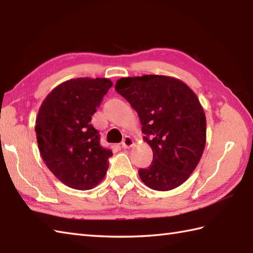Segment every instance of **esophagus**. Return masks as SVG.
Here are the masks:
<instances>
[{
    "label": "esophagus",
    "instance_id": "obj_1",
    "mask_svg": "<svg viewBox=\"0 0 253 253\" xmlns=\"http://www.w3.org/2000/svg\"><path fill=\"white\" fill-rule=\"evenodd\" d=\"M133 146V140L129 137V136H125V138L123 139L122 141V147L124 149H129Z\"/></svg>",
    "mask_w": 253,
    "mask_h": 253
}]
</instances>
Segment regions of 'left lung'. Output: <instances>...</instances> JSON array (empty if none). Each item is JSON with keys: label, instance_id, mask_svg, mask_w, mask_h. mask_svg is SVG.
Here are the masks:
<instances>
[{"label": "left lung", "instance_id": "8db88e82", "mask_svg": "<svg viewBox=\"0 0 253 253\" xmlns=\"http://www.w3.org/2000/svg\"><path fill=\"white\" fill-rule=\"evenodd\" d=\"M115 90L138 113L152 148L151 165L138 171L141 180L158 191L180 186L197 168L207 140L206 114L195 92L161 75L121 78Z\"/></svg>", "mask_w": 253, "mask_h": 253}]
</instances>
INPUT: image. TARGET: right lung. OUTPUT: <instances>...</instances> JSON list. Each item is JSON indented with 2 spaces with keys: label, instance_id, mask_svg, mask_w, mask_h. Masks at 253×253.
Segmentation results:
<instances>
[{
  "label": "right lung",
  "instance_id": "obj_1",
  "mask_svg": "<svg viewBox=\"0 0 253 253\" xmlns=\"http://www.w3.org/2000/svg\"><path fill=\"white\" fill-rule=\"evenodd\" d=\"M112 85L107 78L67 80L47 94L39 109L36 132L41 157L73 189H92L109 169L113 153L100 144L91 117Z\"/></svg>",
  "mask_w": 253,
  "mask_h": 253
}]
</instances>
